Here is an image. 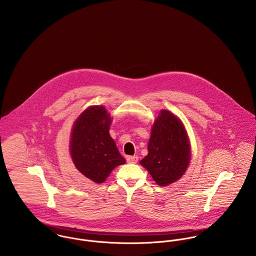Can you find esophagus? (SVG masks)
Returning <instances> with one entry per match:
<instances>
[{
  "label": "esophagus",
  "instance_id": "34e87169",
  "mask_svg": "<svg viewBox=\"0 0 256 256\" xmlns=\"http://www.w3.org/2000/svg\"><path fill=\"white\" fill-rule=\"evenodd\" d=\"M127 162L129 164H137L138 162V156H127Z\"/></svg>",
  "mask_w": 256,
  "mask_h": 256
}]
</instances>
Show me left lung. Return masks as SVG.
<instances>
[{
	"instance_id": "left-lung-1",
	"label": "left lung",
	"mask_w": 256,
	"mask_h": 256,
	"mask_svg": "<svg viewBox=\"0 0 256 256\" xmlns=\"http://www.w3.org/2000/svg\"><path fill=\"white\" fill-rule=\"evenodd\" d=\"M190 144L182 121L170 111L160 110L148 144V154L140 162L160 186L178 180L190 162Z\"/></svg>"
}]
</instances>
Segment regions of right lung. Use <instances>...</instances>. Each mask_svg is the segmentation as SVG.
Masks as SVG:
<instances>
[{
	"label": "right lung",
	"instance_id": "add662e5",
	"mask_svg": "<svg viewBox=\"0 0 256 256\" xmlns=\"http://www.w3.org/2000/svg\"><path fill=\"white\" fill-rule=\"evenodd\" d=\"M111 117L102 106H90L74 121L70 152L76 170L96 183H102L113 168L125 164L110 137Z\"/></svg>",
	"mask_w": 256,
	"mask_h": 256
}]
</instances>
